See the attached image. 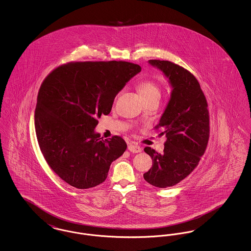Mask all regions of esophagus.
I'll list each match as a JSON object with an SVG mask.
<instances>
[{
	"instance_id": "obj_1",
	"label": "esophagus",
	"mask_w": 251,
	"mask_h": 251,
	"mask_svg": "<svg viewBox=\"0 0 251 251\" xmlns=\"http://www.w3.org/2000/svg\"><path fill=\"white\" fill-rule=\"evenodd\" d=\"M128 150L132 152V153H138L141 152V148L138 145L135 144H131L128 146Z\"/></svg>"
}]
</instances>
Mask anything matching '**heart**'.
<instances>
[{
    "label": "heart",
    "mask_w": 251,
    "mask_h": 251,
    "mask_svg": "<svg viewBox=\"0 0 251 251\" xmlns=\"http://www.w3.org/2000/svg\"><path fill=\"white\" fill-rule=\"evenodd\" d=\"M137 88L147 101L160 97V87L155 81L151 79H143L139 81L137 84Z\"/></svg>",
    "instance_id": "b5f03b06"
}]
</instances>
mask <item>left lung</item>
<instances>
[{"label": "left lung", "mask_w": 251, "mask_h": 251, "mask_svg": "<svg viewBox=\"0 0 251 251\" xmlns=\"http://www.w3.org/2000/svg\"><path fill=\"white\" fill-rule=\"evenodd\" d=\"M169 80L173 90L167 108L154 129L165 135L164 153L146 147L152 167L144 173L150 184L167 188L185 179L198 167L210 137L208 103L201 85L191 72L170 61L150 60Z\"/></svg>", "instance_id": "8db88e82"}]
</instances>
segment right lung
Instances as JSON below:
<instances>
[{
  "label": "right lung",
  "mask_w": 251,
  "mask_h": 251,
  "mask_svg": "<svg viewBox=\"0 0 251 251\" xmlns=\"http://www.w3.org/2000/svg\"><path fill=\"white\" fill-rule=\"evenodd\" d=\"M140 72L125 61L70 62L44 79L35 112L36 138L49 167L70 185L87 189L102 183L112 162L126 151L121 136L103 140L94 129Z\"/></svg>",
  "instance_id": "add662e5"
}]
</instances>
